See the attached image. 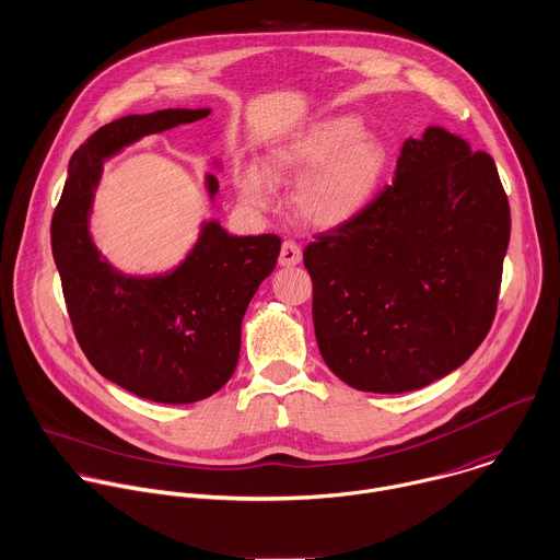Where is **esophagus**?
<instances>
[{
  "instance_id": "esophagus-1",
  "label": "esophagus",
  "mask_w": 560,
  "mask_h": 560,
  "mask_svg": "<svg viewBox=\"0 0 560 560\" xmlns=\"http://www.w3.org/2000/svg\"><path fill=\"white\" fill-rule=\"evenodd\" d=\"M301 261V246L292 240H285L281 246V255H279V264L281 266H296Z\"/></svg>"
}]
</instances>
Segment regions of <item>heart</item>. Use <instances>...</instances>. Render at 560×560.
<instances>
[{
    "label": "heart",
    "instance_id": "1",
    "mask_svg": "<svg viewBox=\"0 0 560 560\" xmlns=\"http://www.w3.org/2000/svg\"><path fill=\"white\" fill-rule=\"evenodd\" d=\"M385 166V144L364 133V122L358 116L318 120L272 149L268 158L275 179L303 177L296 209L310 224L323 229L355 218L374 196ZM242 194L257 209L272 205V186L257 168L244 173Z\"/></svg>",
    "mask_w": 560,
    "mask_h": 560
}]
</instances>
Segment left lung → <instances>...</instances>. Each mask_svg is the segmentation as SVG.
I'll use <instances>...</instances> for the list:
<instances>
[{
	"label": "left lung",
	"mask_w": 560,
	"mask_h": 560,
	"mask_svg": "<svg viewBox=\"0 0 560 560\" xmlns=\"http://www.w3.org/2000/svg\"><path fill=\"white\" fill-rule=\"evenodd\" d=\"M510 205L494 160L442 129L402 144L394 184L303 250L325 364L358 392L444 378L497 314Z\"/></svg>",
	"instance_id": "left-lung-1"
}]
</instances>
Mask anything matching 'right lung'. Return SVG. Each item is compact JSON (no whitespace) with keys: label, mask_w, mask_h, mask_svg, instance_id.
I'll return each instance as SVG.
<instances>
[{"label":"right lung","mask_w":560,"mask_h":560,"mask_svg":"<svg viewBox=\"0 0 560 560\" xmlns=\"http://www.w3.org/2000/svg\"><path fill=\"white\" fill-rule=\"evenodd\" d=\"M211 109H160L118 118L70 158L50 240L74 336L98 374L129 394L189 405L220 392L240 360L242 318L275 270L281 240L229 235L209 222L171 275L125 277L101 259L88 231L103 160L147 133L196 122ZM209 194L218 179L207 177Z\"/></svg>","instance_id":"right-lung-1"}]
</instances>
